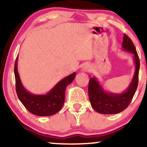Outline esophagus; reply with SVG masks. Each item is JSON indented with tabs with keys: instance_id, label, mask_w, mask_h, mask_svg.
Instances as JSON below:
<instances>
[{
	"instance_id": "obj_1",
	"label": "esophagus",
	"mask_w": 147,
	"mask_h": 147,
	"mask_svg": "<svg viewBox=\"0 0 147 147\" xmlns=\"http://www.w3.org/2000/svg\"><path fill=\"white\" fill-rule=\"evenodd\" d=\"M82 70H83V71L84 72H90L91 70V68L89 65H85L83 67V68H82Z\"/></svg>"
}]
</instances>
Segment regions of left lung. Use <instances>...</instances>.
Masks as SVG:
<instances>
[{
  "label": "left lung",
  "mask_w": 147,
  "mask_h": 147,
  "mask_svg": "<svg viewBox=\"0 0 147 147\" xmlns=\"http://www.w3.org/2000/svg\"><path fill=\"white\" fill-rule=\"evenodd\" d=\"M123 50L133 54L135 63V72L131 83L125 91L114 93L106 90L95 77L90 79L88 84V96L92 107L101 114L112 115L122 112L127 108L137 90L140 60L134 44L127 35L124 34L122 41Z\"/></svg>",
  "instance_id": "left-lung-1"
}]
</instances>
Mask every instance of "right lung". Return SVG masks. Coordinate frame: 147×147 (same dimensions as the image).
<instances>
[{
    "label": "right lung",
    "instance_id": "1",
    "mask_svg": "<svg viewBox=\"0 0 147 147\" xmlns=\"http://www.w3.org/2000/svg\"><path fill=\"white\" fill-rule=\"evenodd\" d=\"M17 65L18 57L14 65L16 93L27 110L37 116H50L57 113L63 105L65 88L74 80L76 72L59 81L46 94L36 95L29 92L23 86L18 72Z\"/></svg>",
    "mask_w": 147,
    "mask_h": 147
}]
</instances>
